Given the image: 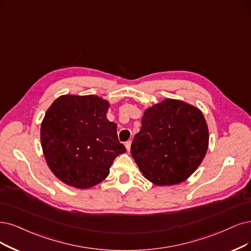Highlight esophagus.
Masks as SVG:
<instances>
[{
    "mask_svg": "<svg viewBox=\"0 0 251 251\" xmlns=\"http://www.w3.org/2000/svg\"><path fill=\"white\" fill-rule=\"evenodd\" d=\"M125 147H126V150L127 152H130V147H131V141H129L125 144Z\"/></svg>",
    "mask_w": 251,
    "mask_h": 251,
    "instance_id": "esophagus-1",
    "label": "esophagus"
}]
</instances>
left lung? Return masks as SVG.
I'll return each instance as SVG.
<instances>
[{"mask_svg": "<svg viewBox=\"0 0 251 251\" xmlns=\"http://www.w3.org/2000/svg\"><path fill=\"white\" fill-rule=\"evenodd\" d=\"M208 146L209 129L201 110L166 98L144 111L130 150L147 180L157 186H172L198 170Z\"/></svg>", "mask_w": 251, "mask_h": 251, "instance_id": "8db88e82", "label": "left lung"}]
</instances>
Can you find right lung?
<instances>
[{"instance_id":"right-lung-1","label":"right lung","mask_w":251,"mask_h":251,"mask_svg":"<svg viewBox=\"0 0 251 251\" xmlns=\"http://www.w3.org/2000/svg\"><path fill=\"white\" fill-rule=\"evenodd\" d=\"M109 102L96 95H62L46 110L40 128L41 147L51 173L74 188L103 181L117 156L126 152L109 122Z\"/></svg>"}]
</instances>
